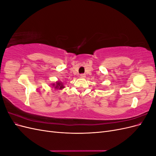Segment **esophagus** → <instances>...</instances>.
Instances as JSON below:
<instances>
[{
    "label": "esophagus",
    "mask_w": 156,
    "mask_h": 156,
    "mask_svg": "<svg viewBox=\"0 0 156 156\" xmlns=\"http://www.w3.org/2000/svg\"><path fill=\"white\" fill-rule=\"evenodd\" d=\"M80 77H81V78H84V77H85V75L83 74V73H81V75H80Z\"/></svg>",
    "instance_id": "esophagus-1"
}]
</instances>
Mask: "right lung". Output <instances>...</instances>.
<instances>
[{"instance_id": "right-lung-1", "label": "right lung", "mask_w": 156, "mask_h": 156, "mask_svg": "<svg viewBox=\"0 0 156 156\" xmlns=\"http://www.w3.org/2000/svg\"><path fill=\"white\" fill-rule=\"evenodd\" d=\"M53 86H55V84H53ZM64 86L62 85V84L61 83H59V82H58V83H56V86H55V88H59V89H62V88H64Z\"/></svg>"}]
</instances>
